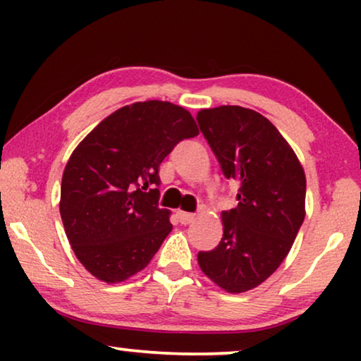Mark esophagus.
Wrapping results in <instances>:
<instances>
[{"mask_svg": "<svg viewBox=\"0 0 361 361\" xmlns=\"http://www.w3.org/2000/svg\"><path fill=\"white\" fill-rule=\"evenodd\" d=\"M177 220H179L182 225H189L195 220V215L187 214V212H177Z\"/></svg>", "mask_w": 361, "mask_h": 361, "instance_id": "obj_1", "label": "esophagus"}]
</instances>
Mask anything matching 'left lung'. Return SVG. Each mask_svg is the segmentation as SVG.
Instances as JSON below:
<instances>
[{
	"label": "left lung",
	"instance_id": "1",
	"mask_svg": "<svg viewBox=\"0 0 361 361\" xmlns=\"http://www.w3.org/2000/svg\"><path fill=\"white\" fill-rule=\"evenodd\" d=\"M200 131L226 179L238 185L235 209L221 214L224 236L197 255L207 278L226 293L258 288L293 248L305 216V174L268 118L224 105L197 113Z\"/></svg>",
	"mask_w": 361,
	"mask_h": 361
}]
</instances>
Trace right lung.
Masks as SVG:
<instances>
[{
    "label": "right lung",
    "mask_w": 361,
    "mask_h": 361,
    "mask_svg": "<svg viewBox=\"0 0 361 361\" xmlns=\"http://www.w3.org/2000/svg\"><path fill=\"white\" fill-rule=\"evenodd\" d=\"M199 135L185 108L136 102L111 113L68 157L61 216L77 259L97 279L123 283L145 269L171 233L159 209V166L177 142Z\"/></svg>",
    "instance_id": "add662e5"
}]
</instances>
